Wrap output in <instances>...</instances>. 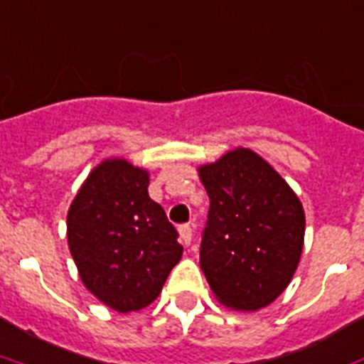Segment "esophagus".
Masks as SVG:
<instances>
[{
  "label": "esophagus",
  "instance_id": "34e87169",
  "mask_svg": "<svg viewBox=\"0 0 364 364\" xmlns=\"http://www.w3.org/2000/svg\"><path fill=\"white\" fill-rule=\"evenodd\" d=\"M179 235H181L183 243L189 247L191 241H193V228H191V225H181V228H179Z\"/></svg>",
  "mask_w": 364,
  "mask_h": 364
}]
</instances>
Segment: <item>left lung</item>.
I'll use <instances>...</instances> for the list:
<instances>
[{
	"label": "left lung",
	"mask_w": 364,
	"mask_h": 364,
	"mask_svg": "<svg viewBox=\"0 0 364 364\" xmlns=\"http://www.w3.org/2000/svg\"><path fill=\"white\" fill-rule=\"evenodd\" d=\"M210 210L200 268L218 303L255 312L285 291L305 243V210L284 177L249 148L198 168Z\"/></svg>",
	"instance_id": "8db88e82"
}]
</instances>
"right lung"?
Masks as SVG:
<instances>
[{"mask_svg":"<svg viewBox=\"0 0 364 364\" xmlns=\"http://www.w3.org/2000/svg\"><path fill=\"white\" fill-rule=\"evenodd\" d=\"M148 185V169L106 158L67 212V243L82 284L123 314L156 301L183 255L177 231L150 198Z\"/></svg>","mask_w":364,"mask_h":364,"instance_id":"right-lung-1","label":"right lung"}]
</instances>
